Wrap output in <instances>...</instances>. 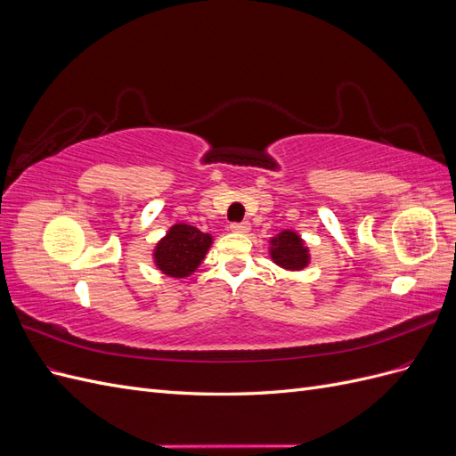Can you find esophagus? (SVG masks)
<instances>
[{"label":"esophagus","instance_id":"obj_1","mask_svg":"<svg viewBox=\"0 0 456 456\" xmlns=\"http://www.w3.org/2000/svg\"><path fill=\"white\" fill-rule=\"evenodd\" d=\"M230 230L236 232V233H247L251 230V224L247 223V220H245V223H233V224H230Z\"/></svg>","mask_w":456,"mask_h":456}]
</instances>
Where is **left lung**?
Returning a JSON list of instances; mask_svg holds the SVG:
<instances>
[{"instance_id": "8db88e82", "label": "left lung", "mask_w": 456, "mask_h": 456, "mask_svg": "<svg viewBox=\"0 0 456 456\" xmlns=\"http://www.w3.org/2000/svg\"><path fill=\"white\" fill-rule=\"evenodd\" d=\"M270 258L283 270L300 272L310 265V249L295 230H281L270 240Z\"/></svg>"}]
</instances>
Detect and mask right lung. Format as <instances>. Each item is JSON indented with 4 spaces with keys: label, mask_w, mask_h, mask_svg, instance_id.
Wrapping results in <instances>:
<instances>
[{
    "label": "right lung",
    "mask_w": 456,
    "mask_h": 456,
    "mask_svg": "<svg viewBox=\"0 0 456 456\" xmlns=\"http://www.w3.org/2000/svg\"><path fill=\"white\" fill-rule=\"evenodd\" d=\"M213 243L211 233L190 224H173L154 247L156 268L169 278H188L203 262Z\"/></svg>",
    "instance_id": "1"
}]
</instances>
